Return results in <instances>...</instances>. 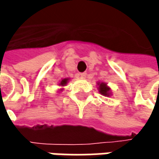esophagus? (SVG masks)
<instances>
[{
    "label": "esophagus",
    "mask_w": 159,
    "mask_h": 159,
    "mask_svg": "<svg viewBox=\"0 0 159 159\" xmlns=\"http://www.w3.org/2000/svg\"><path fill=\"white\" fill-rule=\"evenodd\" d=\"M86 75H87L86 73H81V74H80V76H81L82 78H86Z\"/></svg>",
    "instance_id": "obj_1"
}]
</instances>
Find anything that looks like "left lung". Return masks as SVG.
<instances>
[{"label":"left lung","instance_id":"1","mask_svg":"<svg viewBox=\"0 0 159 159\" xmlns=\"http://www.w3.org/2000/svg\"><path fill=\"white\" fill-rule=\"evenodd\" d=\"M98 91L102 96H105V97L111 96V88L107 85L106 83H98Z\"/></svg>","mask_w":159,"mask_h":159}]
</instances>
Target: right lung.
I'll use <instances>...</instances> for the list:
<instances>
[{
  "mask_svg": "<svg viewBox=\"0 0 159 159\" xmlns=\"http://www.w3.org/2000/svg\"><path fill=\"white\" fill-rule=\"evenodd\" d=\"M68 81H69V78H64V79H62L61 82H60V85L61 86H64V85H66V84L68 83Z\"/></svg>",
  "mask_w": 159,
  "mask_h": 159,
  "instance_id": "1",
  "label": "right lung"
}]
</instances>
